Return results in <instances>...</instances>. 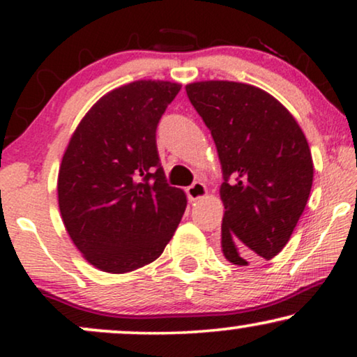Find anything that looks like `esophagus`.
<instances>
[{
  "instance_id": "esophagus-1",
  "label": "esophagus",
  "mask_w": 357,
  "mask_h": 357,
  "mask_svg": "<svg viewBox=\"0 0 357 357\" xmlns=\"http://www.w3.org/2000/svg\"><path fill=\"white\" fill-rule=\"evenodd\" d=\"M187 195L188 198L192 199V202H197V199H202L208 195V190H206V185L203 182H195L192 187L187 188Z\"/></svg>"
}]
</instances>
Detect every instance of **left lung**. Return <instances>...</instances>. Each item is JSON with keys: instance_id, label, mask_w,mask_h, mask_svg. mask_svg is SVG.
Returning <instances> with one entry per match:
<instances>
[{"instance_id": "1", "label": "left lung", "mask_w": 357, "mask_h": 357, "mask_svg": "<svg viewBox=\"0 0 357 357\" xmlns=\"http://www.w3.org/2000/svg\"><path fill=\"white\" fill-rule=\"evenodd\" d=\"M185 89L221 160L222 255L237 266L271 260L289 242L310 195L314 162L304 131L260 87L199 81Z\"/></svg>"}]
</instances>
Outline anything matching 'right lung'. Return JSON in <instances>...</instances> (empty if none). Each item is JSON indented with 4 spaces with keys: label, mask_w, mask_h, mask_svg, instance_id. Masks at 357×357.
Instances as JSON below:
<instances>
[{
    "label": "right lung",
    "mask_w": 357,
    "mask_h": 357,
    "mask_svg": "<svg viewBox=\"0 0 357 357\" xmlns=\"http://www.w3.org/2000/svg\"><path fill=\"white\" fill-rule=\"evenodd\" d=\"M178 82L135 81L100 97L73 133L58 172V206L92 266L123 275L164 252L185 208L169 187L155 130Z\"/></svg>",
    "instance_id": "1"
}]
</instances>
